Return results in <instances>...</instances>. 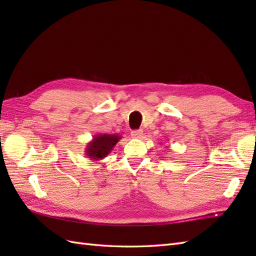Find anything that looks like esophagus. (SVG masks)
<instances>
[{
	"mask_svg": "<svg viewBox=\"0 0 256 256\" xmlns=\"http://www.w3.org/2000/svg\"><path fill=\"white\" fill-rule=\"evenodd\" d=\"M131 135L133 138H140L143 136V131L142 130H135V131L131 132Z\"/></svg>",
	"mask_w": 256,
	"mask_h": 256,
	"instance_id": "1",
	"label": "esophagus"
}]
</instances>
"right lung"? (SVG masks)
I'll return each mask as SVG.
<instances>
[{"instance_id":"right-lung-1","label":"right lung","mask_w":256,"mask_h":256,"mask_svg":"<svg viewBox=\"0 0 256 256\" xmlns=\"http://www.w3.org/2000/svg\"><path fill=\"white\" fill-rule=\"evenodd\" d=\"M122 138L118 134H96L86 146V158L100 160L111 153L114 146Z\"/></svg>"}]
</instances>
